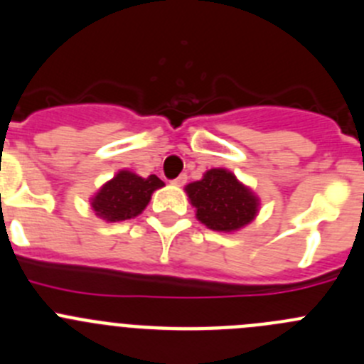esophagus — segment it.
Wrapping results in <instances>:
<instances>
[{
    "label": "esophagus",
    "mask_w": 364,
    "mask_h": 364,
    "mask_svg": "<svg viewBox=\"0 0 364 364\" xmlns=\"http://www.w3.org/2000/svg\"><path fill=\"white\" fill-rule=\"evenodd\" d=\"M185 183H186V174H181V176H178L176 179H172V185H176V186H183Z\"/></svg>",
    "instance_id": "obj_1"
}]
</instances>
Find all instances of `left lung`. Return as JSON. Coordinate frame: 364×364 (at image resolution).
I'll use <instances>...</instances> for the list:
<instances>
[{"instance_id": "8db88e82", "label": "left lung", "mask_w": 364, "mask_h": 364, "mask_svg": "<svg viewBox=\"0 0 364 364\" xmlns=\"http://www.w3.org/2000/svg\"><path fill=\"white\" fill-rule=\"evenodd\" d=\"M197 218L213 231H236L257 213V199L231 172L211 168L200 181L186 186Z\"/></svg>"}]
</instances>
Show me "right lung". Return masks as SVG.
<instances>
[{
    "label": "right lung",
    "instance_id": "obj_1",
    "mask_svg": "<svg viewBox=\"0 0 364 364\" xmlns=\"http://www.w3.org/2000/svg\"><path fill=\"white\" fill-rule=\"evenodd\" d=\"M160 186H164V181L154 174L140 178L129 171H121L97 192L92 199V208L97 217L107 222L128 220L142 213L151 193Z\"/></svg>",
    "mask_w": 364,
    "mask_h": 364
}]
</instances>
